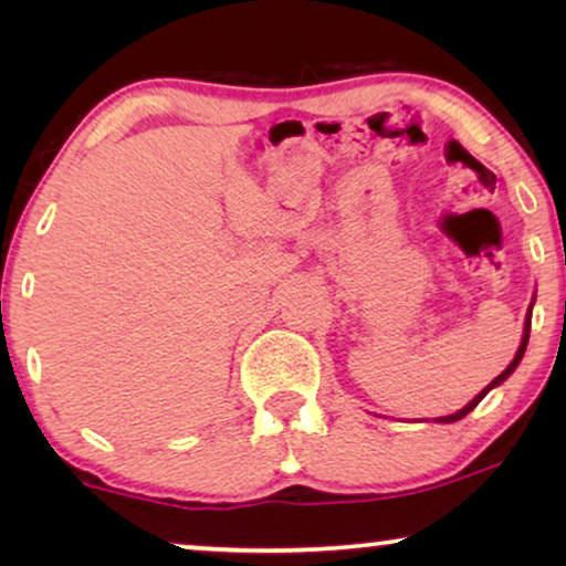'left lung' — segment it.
I'll use <instances>...</instances> for the list:
<instances>
[{
	"mask_svg": "<svg viewBox=\"0 0 566 566\" xmlns=\"http://www.w3.org/2000/svg\"><path fill=\"white\" fill-rule=\"evenodd\" d=\"M531 308H533V306H531ZM528 335H531V312H528V316H525L523 343H521V347H517V353H515V358H513V363H510V366H507L505 370H502V374H500L497 378H494V381H492L490 386H486V389H482V391H479V394H476V397H474V399H471L467 407H463V409H459V412H455V415H446V417H438V422H455V420H461V417H467V415L471 412V409H474V407L479 405V401H482V399L486 397V394H490V391L494 389V386H500L502 381H505V378H507L510 374H513V370L517 368V363H521V360H523V353H525V347H528Z\"/></svg>",
	"mask_w": 566,
	"mask_h": 566,
	"instance_id": "8db88e82",
	"label": "left lung"
}]
</instances>
